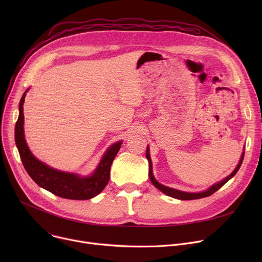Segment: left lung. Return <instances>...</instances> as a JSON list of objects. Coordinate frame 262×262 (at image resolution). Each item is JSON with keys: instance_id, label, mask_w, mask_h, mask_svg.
Masks as SVG:
<instances>
[{"instance_id": "left-lung-1", "label": "left lung", "mask_w": 262, "mask_h": 262, "mask_svg": "<svg viewBox=\"0 0 262 262\" xmlns=\"http://www.w3.org/2000/svg\"><path fill=\"white\" fill-rule=\"evenodd\" d=\"M146 158L148 160V166H149V169H148V176H149V180L150 182H152V184L157 188L159 189L161 192H163L164 194H167L171 198H174V199H178V200H184V201H188V200H196V199H202V198H206V196H210L211 194H213L215 191H217L220 188H221L222 186H224L231 177H233L236 175V173L238 172L239 168L241 167V163L243 161V158H244V153L242 154L241 156V159L239 161V164L237 166V168L235 169V171H233L229 176H227L225 180H223L222 182H220L215 185H213L212 187H210L208 190H206L204 192H200V193H188V192H183V191H180V190H175V189H172V188H169V187H166L163 186L161 184H159L156 180L155 177L153 175V172H152V160H150V157H149V153H148V148H146Z\"/></svg>"}]
</instances>
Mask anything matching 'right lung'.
<instances>
[{
  "label": "right lung",
  "mask_w": 262,
  "mask_h": 262,
  "mask_svg": "<svg viewBox=\"0 0 262 262\" xmlns=\"http://www.w3.org/2000/svg\"><path fill=\"white\" fill-rule=\"evenodd\" d=\"M26 91L22 95L19 104V118L15 127L16 144L26 172L38 186L63 199L89 200L98 195L108 184L110 167L119 152L122 142L119 141L110 146L101 160L98 169L90 177H79L75 174L64 173L48 167L47 164L39 161L32 155L24 139L23 103Z\"/></svg>",
  "instance_id": "add662e5"
}]
</instances>
